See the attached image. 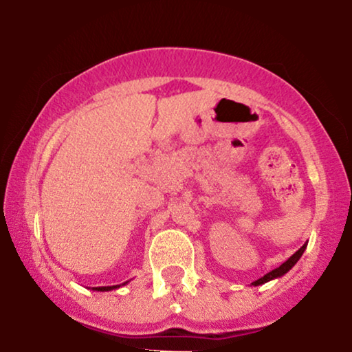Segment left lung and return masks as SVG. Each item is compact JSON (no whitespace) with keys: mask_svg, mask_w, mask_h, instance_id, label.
I'll list each match as a JSON object with an SVG mask.
<instances>
[{"mask_svg":"<svg viewBox=\"0 0 352 352\" xmlns=\"http://www.w3.org/2000/svg\"><path fill=\"white\" fill-rule=\"evenodd\" d=\"M306 247H307V243H305L302 245V247L298 250L296 253H293L290 258L287 259L285 263L283 264H280V266H278L277 269H274V271H271V272H267L266 276H263L261 278H258V280H254L252 285H254V287H258V285H263V283H266V282H269V280H274V278H278V277H282V276H285V274L290 271V269L295 266V264L300 261V258L302 256V253H305V250H306Z\"/></svg>","mask_w":352,"mask_h":352,"instance_id":"left-lung-1","label":"left lung"}]
</instances>
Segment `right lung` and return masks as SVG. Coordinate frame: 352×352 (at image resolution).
Instances as JSON below:
<instances>
[{
  "instance_id": "add662e5",
  "label": "right lung",
  "mask_w": 352,
  "mask_h": 352,
  "mask_svg": "<svg viewBox=\"0 0 352 352\" xmlns=\"http://www.w3.org/2000/svg\"><path fill=\"white\" fill-rule=\"evenodd\" d=\"M128 282L122 283V285H126ZM122 285H112V287H93L94 292H110V290H117V288H120Z\"/></svg>"
}]
</instances>
